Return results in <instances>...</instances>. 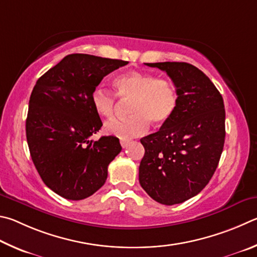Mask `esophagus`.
<instances>
[{
  "instance_id": "34e87169",
  "label": "esophagus",
  "mask_w": 257,
  "mask_h": 257,
  "mask_svg": "<svg viewBox=\"0 0 257 257\" xmlns=\"http://www.w3.org/2000/svg\"><path fill=\"white\" fill-rule=\"evenodd\" d=\"M119 142H120L121 148H126V147H127V145H128V141H126V140H120Z\"/></svg>"
}]
</instances>
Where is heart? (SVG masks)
Here are the masks:
<instances>
[{
  "label": "heart",
  "instance_id": "b5f03b06",
  "mask_svg": "<svg viewBox=\"0 0 257 257\" xmlns=\"http://www.w3.org/2000/svg\"><path fill=\"white\" fill-rule=\"evenodd\" d=\"M116 96L130 101L128 116L125 119H112L105 125L108 134L131 139L147 133L150 121L164 125L177 109L178 93L170 80L139 71L126 72L114 80ZM116 96L99 85L91 93V103L98 115L110 118L116 110Z\"/></svg>",
  "mask_w": 257,
  "mask_h": 257
}]
</instances>
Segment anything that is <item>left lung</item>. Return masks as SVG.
<instances>
[{
    "mask_svg": "<svg viewBox=\"0 0 257 257\" xmlns=\"http://www.w3.org/2000/svg\"><path fill=\"white\" fill-rule=\"evenodd\" d=\"M165 71L178 93L177 109L158 132L141 139L139 181L165 205L183 203L203 190L221 157L226 128L222 96L196 66L185 62L145 63Z\"/></svg>",
    "mask_w": 257,
    "mask_h": 257,
    "instance_id": "1",
    "label": "left lung"
}]
</instances>
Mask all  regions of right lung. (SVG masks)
<instances>
[{
	"label": "right lung",
	"instance_id": "1",
	"mask_svg": "<svg viewBox=\"0 0 257 257\" xmlns=\"http://www.w3.org/2000/svg\"><path fill=\"white\" fill-rule=\"evenodd\" d=\"M128 62L71 54L37 80L26 134L31 159L46 186L72 201L87 199L107 179L121 147L118 139L89 140L102 126L91 103L93 89Z\"/></svg>",
	"mask_w": 257,
	"mask_h": 257
}]
</instances>
